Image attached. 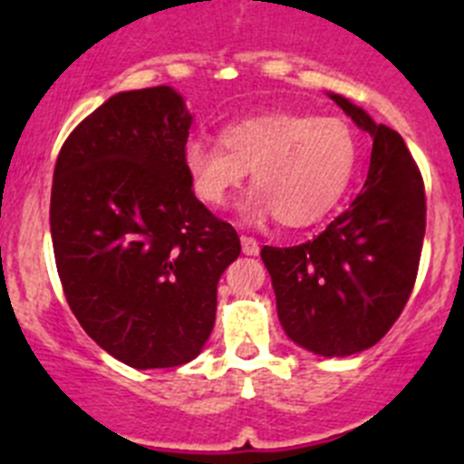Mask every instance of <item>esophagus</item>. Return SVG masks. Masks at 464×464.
<instances>
[{"mask_svg": "<svg viewBox=\"0 0 464 464\" xmlns=\"http://www.w3.org/2000/svg\"><path fill=\"white\" fill-rule=\"evenodd\" d=\"M258 251H260V246H258V242H256V237L242 236V254L258 256Z\"/></svg>", "mask_w": 464, "mask_h": 464, "instance_id": "esophagus-1", "label": "esophagus"}]
</instances>
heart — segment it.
I'll list each match as a JSON object with an SVG mask.
<instances>
[{
    "instance_id": "obj_1",
    "label": "heart",
    "mask_w": 464,
    "mask_h": 464,
    "mask_svg": "<svg viewBox=\"0 0 464 464\" xmlns=\"http://www.w3.org/2000/svg\"><path fill=\"white\" fill-rule=\"evenodd\" d=\"M357 161L345 121L274 111L222 130V145L190 139L184 168L193 193L210 208L228 202L251 170L249 215H274L285 227L316 222L343 195Z\"/></svg>"
}]
</instances>
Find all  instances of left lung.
Listing matches in <instances>:
<instances>
[{
	"mask_svg": "<svg viewBox=\"0 0 464 464\" xmlns=\"http://www.w3.org/2000/svg\"><path fill=\"white\" fill-rule=\"evenodd\" d=\"M330 98L372 137L366 184L314 240L265 246L260 256L289 339L323 357H348L375 345L413 292L427 198L404 139L348 98Z\"/></svg>",
	"mask_w": 464,
	"mask_h": 464,
	"instance_id": "left-lung-1",
	"label": "left lung"
}]
</instances>
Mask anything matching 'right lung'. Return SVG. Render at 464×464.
Wrapping results in <instances>:
<instances>
[{"instance_id":"add662e5","label":"right lung","mask_w":464,"mask_h":464,"mask_svg":"<svg viewBox=\"0 0 464 464\" xmlns=\"http://www.w3.org/2000/svg\"><path fill=\"white\" fill-rule=\"evenodd\" d=\"M193 116L175 89L121 92L73 128L55 161L51 240L82 330L148 371L195 359L236 228L195 198L184 168Z\"/></svg>"}]
</instances>
